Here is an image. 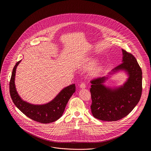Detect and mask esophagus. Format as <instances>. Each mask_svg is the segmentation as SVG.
<instances>
[{"mask_svg": "<svg viewBox=\"0 0 151 151\" xmlns=\"http://www.w3.org/2000/svg\"><path fill=\"white\" fill-rule=\"evenodd\" d=\"M86 87V84H85L84 83H82L80 84V88L84 89V88H85Z\"/></svg>", "mask_w": 151, "mask_h": 151, "instance_id": "esophagus-1", "label": "esophagus"}]
</instances>
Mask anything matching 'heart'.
Listing matches in <instances>:
<instances>
[{
	"instance_id": "1",
	"label": "heart",
	"mask_w": 151,
	"mask_h": 151,
	"mask_svg": "<svg viewBox=\"0 0 151 151\" xmlns=\"http://www.w3.org/2000/svg\"><path fill=\"white\" fill-rule=\"evenodd\" d=\"M97 61H98V60H97V59L92 58V59H91L89 60L88 65L89 66V67L93 66L94 65L96 64V63L97 62ZM102 71V67H97V68L94 69V70L93 72H92V75H94V76H97V75H99L100 73Z\"/></svg>"
}]
</instances>
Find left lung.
<instances>
[{
  "label": "left lung",
  "mask_w": 151,
  "mask_h": 151,
  "mask_svg": "<svg viewBox=\"0 0 151 151\" xmlns=\"http://www.w3.org/2000/svg\"><path fill=\"white\" fill-rule=\"evenodd\" d=\"M121 65L109 73L119 71L126 72L129 78L123 86L111 88L104 83L108 77L99 78L91 81L92 113L94 117L104 121H118L128 115L138 104L142 92V71L134 56L122 49Z\"/></svg>",
  "instance_id": "1"
}]
</instances>
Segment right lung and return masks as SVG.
<instances>
[{
	"label": "right lung",
	"instance_id": "1",
	"mask_svg": "<svg viewBox=\"0 0 151 151\" xmlns=\"http://www.w3.org/2000/svg\"><path fill=\"white\" fill-rule=\"evenodd\" d=\"M21 61L17 62L14 65L9 82V92L14 105L23 114L36 122L49 123L56 121L63 114L68 101L75 92V84L63 88L52 100L47 104H31L22 100L15 87L16 70Z\"/></svg>",
	"mask_w": 151,
	"mask_h": 151
}]
</instances>
